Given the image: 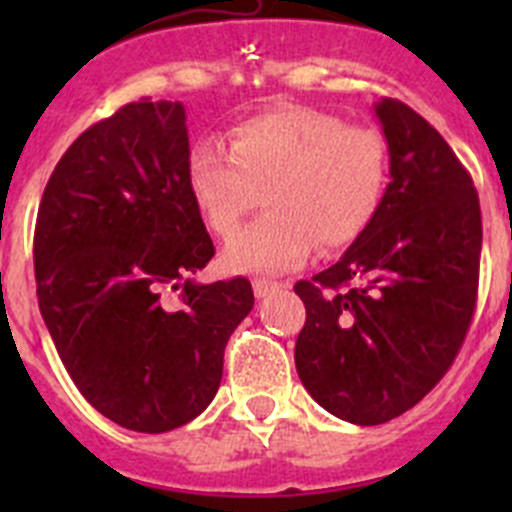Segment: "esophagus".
I'll return each instance as SVG.
<instances>
[{
    "mask_svg": "<svg viewBox=\"0 0 512 512\" xmlns=\"http://www.w3.org/2000/svg\"><path fill=\"white\" fill-rule=\"evenodd\" d=\"M282 285L280 282H272V280H252V292H255L257 299L267 297L270 292H275V289H280Z\"/></svg>",
    "mask_w": 512,
    "mask_h": 512,
    "instance_id": "34e87169",
    "label": "esophagus"
}]
</instances>
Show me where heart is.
I'll use <instances>...</instances> for the list:
<instances>
[{
    "label": "heart",
    "instance_id": "heart-1",
    "mask_svg": "<svg viewBox=\"0 0 512 512\" xmlns=\"http://www.w3.org/2000/svg\"><path fill=\"white\" fill-rule=\"evenodd\" d=\"M386 173L389 153L374 128L312 108L247 118L232 128L230 148L205 138L188 156L190 195L215 235H232L265 193L270 213L225 245L230 272H285L314 245H352L379 210Z\"/></svg>",
    "mask_w": 512,
    "mask_h": 512
}]
</instances>
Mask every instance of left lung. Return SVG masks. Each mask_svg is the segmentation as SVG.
I'll return each instance as SVG.
<instances>
[{"mask_svg":"<svg viewBox=\"0 0 512 512\" xmlns=\"http://www.w3.org/2000/svg\"><path fill=\"white\" fill-rule=\"evenodd\" d=\"M389 185L329 270L294 285L307 309L294 364L329 414L376 426L416 406L466 339L478 292V193L441 133L394 98L374 103Z\"/></svg>","mask_w":512,"mask_h":512,"instance_id":"8db88e82","label":"left lung"}]
</instances>
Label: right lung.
I'll list each match as a JSON object with an SVG mask.
<instances>
[{
	"instance_id": "1",
	"label": "right lung",
	"mask_w": 512,
	"mask_h": 512,
	"mask_svg": "<svg viewBox=\"0 0 512 512\" xmlns=\"http://www.w3.org/2000/svg\"><path fill=\"white\" fill-rule=\"evenodd\" d=\"M180 101L118 108L81 133L41 195L39 309L66 371L113 423L163 433L208 409L250 282L193 280L215 255L188 188ZM181 287V304L162 294Z\"/></svg>"
}]
</instances>
